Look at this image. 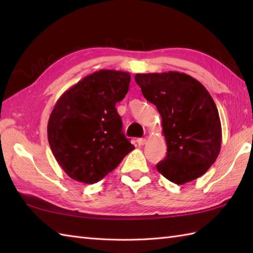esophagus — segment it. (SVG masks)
I'll return each instance as SVG.
<instances>
[{"instance_id": "34e87169", "label": "esophagus", "mask_w": 253, "mask_h": 253, "mask_svg": "<svg viewBox=\"0 0 253 253\" xmlns=\"http://www.w3.org/2000/svg\"><path fill=\"white\" fill-rule=\"evenodd\" d=\"M137 143L139 144V146H143V144L147 143V139L146 138H139V139H137Z\"/></svg>"}]
</instances>
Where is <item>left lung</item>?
<instances>
[{
    "mask_svg": "<svg viewBox=\"0 0 253 253\" xmlns=\"http://www.w3.org/2000/svg\"><path fill=\"white\" fill-rule=\"evenodd\" d=\"M135 80L162 116L168 154L157 164L159 173L177 185L199 178L221 150L222 126L212 96L184 73L137 74Z\"/></svg>",
    "mask_w": 253,
    "mask_h": 253,
    "instance_id": "8db88e82",
    "label": "left lung"
}]
</instances>
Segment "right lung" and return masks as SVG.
<instances>
[{
  "label": "right lung",
  "mask_w": 253,
  "mask_h": 253,
  "mask_svg": "<svg viewBox=\"0 0 253 253\" xmlns=\"http://www.w3.org/2000/svg\"><path fill=\"white\" fill-rule=\"evenodd\" d=\"M129 83V73L101 69L57 100L47 123V139L57 163L74 180L98 182L135 149L124 135L115 107Z\"/></svg>",
  "instance_id": "right-lung-1"
}]
</instances>
